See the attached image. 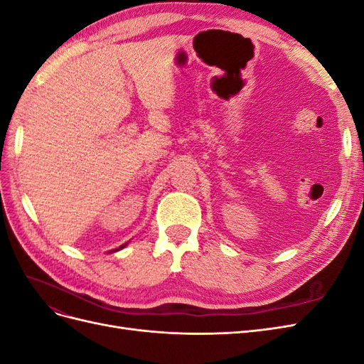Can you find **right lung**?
Masks as SVG:
<instances>
[{"instance_id":"obj_1","label":"right lung","mask_w":364,"mask_h":364,"mask_svg":"<svg viewBox=\"0 0 364 364\" xmlns=\"http://www.w3.org/2000/svg\"><path fill=\"white\" fill-rule=\"evenodd\" d=\"M126 246H127V243H124L123 246H119L118 249H114V250H111V252H117V250H121V249H123V247H126Z\"/></svg>"}]
</instances>
